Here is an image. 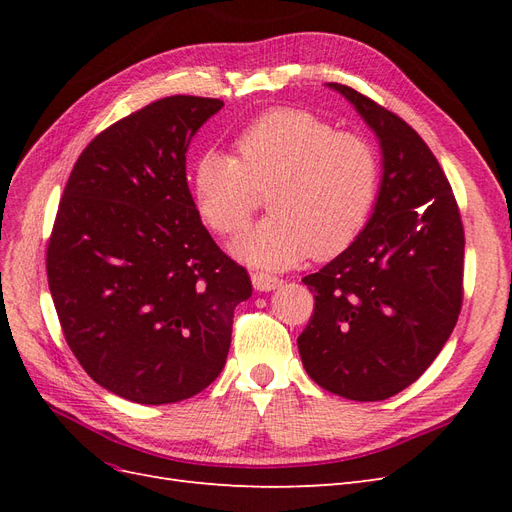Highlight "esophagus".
Wrapping results in <instances>:
<instances>
[{"mask_svg": "<svg viewBox=\"0 0 512 512\" xmlns=\"http://www.w3.org/2000/svg\"><path fill=\"white\" fill-rule=\"evenodd\" d=\"M252 284H254V288L260 290V292H271V290L282 286V280H280V277L265 273V271H254V273H252Z\"/></svg>", "mask_w": 512, "mask_h": 512, "instance_id": "1", "label": "esophagus"}]
</instances>
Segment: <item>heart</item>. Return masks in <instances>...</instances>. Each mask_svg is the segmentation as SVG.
<instances>
[{
	"label": "heart",
	"mask_w": 512,
	"mask_h": 512,
	"mask_svg": "<svg viewBox=\"0 0 512 512\" xmlns=\"http://www.w3.org/2000/svg\"><path fill=\"white\" fill-rule=\"evenodd\" d=\"M237 156L205 151L194 164L196 211L213 232L235 237L269 194L271 218L235 243V254L286 269L309 254H342L367 226L380 194V156L359 132L299 108H280L237 136Z\"/></svg>",
	"instance_id": "heart-1"
}]
</instances>
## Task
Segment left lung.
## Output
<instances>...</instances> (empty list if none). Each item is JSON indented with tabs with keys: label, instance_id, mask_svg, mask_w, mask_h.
<instances>
[{
	"label": "left lung",
	"instance_id": "obj_1",
	"mask_svg": "<svg viewBox=\"0 0 512 512\" xmlns=\"http://www.w3.org/2000/svg\"><path fill=\"white\" fill-rule=\"evenodd\" d=\"M374 130L382 181L359 237L303 277L314 316L303 367L324 391L380 401L404 391L444 348L463 301V224L444 170L408 123L348 85L329 83Z\"/></svg>",
	"mask_w": 512,
	"mask_h": 512
}]
</instances>
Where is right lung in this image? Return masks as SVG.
Instances as JSON below:
<instances>
[{"label":"right lung","mask_w":512,"mask_h":512,"mask_svg":"<svg viewBox=\"0 0 512 512\" xmlns=\"http://www.w3.org/2000/svg\"><path fill=\"white\" fill-rule=\"evenodd\" d=\"M222 100L170 96L119 119L76 160L46 247L61 331L102 389L190 399L224 369L247 271L200 222L185 153Z\"/></svg>","instance_id":"obj_1"}]
</instances>
